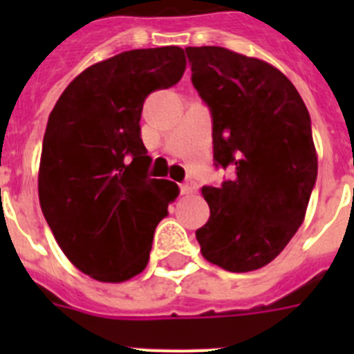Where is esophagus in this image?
<instances>
[{
    "label": "esophagus",
    "mask_w": 354,
    "mask_h": 354,
    "mask_svg": "<svg viewBox=\"0 0 354 354\" xmlns=\"http://www.w3.org/2000/svg\"><path fill=\"white\" fill-rule=\"evenodd\" d=\"M196 189H198V186H196V183H193V180H186V183L180 186V192L184 193V195H189V193H195Z\"/></svg>",
    "instance_id": "esophagus-1"
}]
</instances>
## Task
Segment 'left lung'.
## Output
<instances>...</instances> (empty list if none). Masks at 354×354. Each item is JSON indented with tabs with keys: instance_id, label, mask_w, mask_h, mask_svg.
<instances>
[{
	"instance_id": "obj_1",
	"label": "left lung",
	"mask_w": 354,
	"mask_h": 354,
	"mask_svg": "<svg viewBox=\"0 0 354 354\" xmlns=\"http://www.w3.org/2000/svg\"><path fill=\"white\" fill-rule=\"evenodd\" d=\"M192 81L212 115L216 167L204 186L211 216L196 230L205 261L232 273L270 264L298 232L317 179L310 115L283 72L218 46L186 48Z\"/></svg>"
}]
</instances>
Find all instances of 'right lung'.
I'll return each instance as SVG.
<instances>
[{"instance_id":"add662e5","label":"right lung","mask_w":354,"mask_h":354,"mask_svg":"<svg viewBox=\"0 0 354 354\" xmlns=\"http://www.w3.org/2000/svg\"><path fill=\"white\" fill-rule=\"evenodd\" d=\"M186 71L184 49H133L90 65L56 101L44 134L39 200L65 257L99 282L147 268L152 237L179 186L150 179L143 102Z\"/></svg>"}]
</instances>
